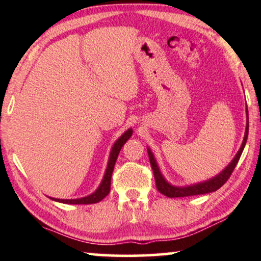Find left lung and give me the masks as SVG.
<instances>
[{
  "instance_id": "obj_1",
  "label": "left lung",
  "mask_w": 261,
  "mask_h": 261,
  "mask_svg": "<svg viewBox=\"0 0 261 261\" xmlns=\"http://www.w3.org/2000/svg\"><path fill=\"white\" fill-rule=\"evenodd\" d=\"M246 115H247V124H246L245 137H243L242 145L241 147H240V150L238 151V153L235 154V157L232 158V161L230 162V163L226 165V167L223 169L218 175H216L215 177L210 178V180H206L204 182H199V184H194L191 186H185V187H177V186L169 184V182L165 180L163 174L161 172L160 167H158L157 161H155L151 148L147 147L148 158H150V163H151L152 170H153L155 186H157L158 191L168 198H181V197H191V195L207 194V193L216 192L217 189L221 188L222 186L228 181V178L230 177V175H231V172L234 171L236 164H238L240 157H241L243 148L246 146L247 138H248V127H249L248 109H247V108H246Z\"/></svg>"
}]
</instances>
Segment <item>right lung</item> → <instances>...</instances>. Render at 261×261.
<instances>
[{"mask_svg": "<svg viewBox=\"0 0 261 261\" xmlns=\"http://www.w3.org/2000/svg\"><path fill=\"white\" fill-rule=\"evenodd\" d=\"M132 134H133V129L129 128V129H127L126 132H124V133L114 143L113 147H111L110 154H109V161H108L106 174H104V176H103V180H101L100 185L98 186V188L92 193V194L87 195V197L77 198V199H56V198H50V197L49 198L54 201L63 202V204H73V205L96 204V202H99L100 200H103V199L106 198L110 192L111 175H113L115 163H116V160H117V155H118V153H120L121 148H122L123 145L126 144V141L132 137Z\"/></svg>", "mask_w": 261, "mask_h": 261, "instance_id": "add662e5", "label": "right lung"}]
</instances>
